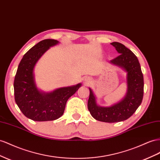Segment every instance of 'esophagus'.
Segmentation results:
<instances>
[{
    "label": "esophagus",
    "mask_w": 160,
    "mask_h": 160,
    "mask_svg": "<svg viewBox=\"0 0 160 160\" xmlns=\"http://www.w3.org/2000/svg\"><path fill=\"white\" fill-rule=\"evenodd\" d=\"M85 83H89L90 82H91V79H89V78L86 79L85 80Z\"/></svg>",
    "instance_id": "1"
}]
</instances>
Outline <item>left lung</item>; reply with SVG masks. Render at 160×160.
<instances>
[{"label": "left lung", "mask_w": 160, "mask_h": 160, "mask_svg": "<svg viewBox=\"0 0 160 160\" xmlns=\"http://www.w3.org/2000/svg\"><path fill=\"white\" fill-rule=\"evenodd\" d=\"M119 56L110 63L127 72V92L122 100L110 107L98 106L93 91L89 88L88 103L91 115L99 121L117 122L130 118L141 105L143 98V75L137 57L132 52L119 42H112Z\"/></svg>", "instance_id": "obj_1"}]
</instances>
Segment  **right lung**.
<instances>
[{
    "instance_id": "add662e5",
    "label": "right lung",
    "mask_w": 160,
    "mask_h": 160,
    "mask_svg": "<svg viewBox=\"0 0 160 160\" xmlns=\"http://www.w3.org/2000/svg\"><path fill=\"white\" fill-rule=\"evenodd\" d=\"M58 43L52 39L38 43L24 54L17 68L14 80L15 100L22 113L34 121L59 118L64 113L68 99L81 86V83H78L49 93L37 88L33 73L36 64L50 47Z\"/></svg>"
}]
</instances>
